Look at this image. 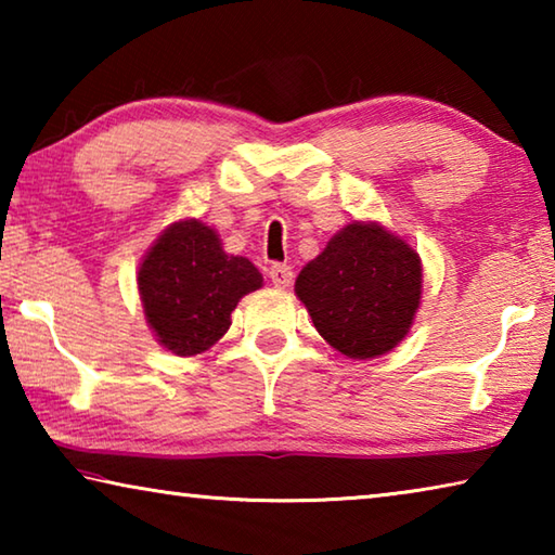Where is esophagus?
Instances as JSON below:
<instances>
[{
  "label": "esophagus",
  "mask_w": 555,
  "mask_h": 555,
  "mask_svg": "<svg viewBox=\"0 0 555 555\" xmlns=\"http://www.w3.org/2000/svg\"><path fill=\"white\" fill-rule=\"evenodd\" d=\"M269 279L276 288H286L291 281H294V269L288 264H271L269 267Z\"/></svg>",
  "instance_id": "esophagus-1"
}]
</instances>
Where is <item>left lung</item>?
I'll return each instance as SVG.
<instances>
[{"mask_svg": "<svg viewBox=\"0 0 555 555\" xmlns=\"http://www.w3.org/2000/svg\"><path fill=\"white\" fill-rule=\"evenodd\" d=\"M421 286L416 249L377 222L354 220L300 269L296 296L327 345L352 360H372L411 331Z\"/></svg>", "mask_w": 555, "mask_h": 555, "instance_id": "1", "label": "left lung"}]
</instances>
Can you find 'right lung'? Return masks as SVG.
Listing matches in <instances>:
<instances>
[{"mask_svg":"<svg viewBox=\"0 0 555 555\" xmlns=\"http://www.w3.org/2000/svg\"><path fill=\"white\" fill-rule=\"evenodd\" d=\"M247 257L222 249L201 220H178L158 234L139 264V296L158 345L178 357L201 354L230 331L240 298L261 288Z\"/></svg>","mask_w":555,"mask_h":555,"instance_id":"obj_1","label":"right lung"}]
</instances>
